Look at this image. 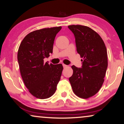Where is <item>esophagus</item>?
<instances>
[{"label":"esophagus","instance_id":"obj_1","mask_svg":"<svg viewBox=\"0 0 124 124\" xmlns=\"http://www.w3.org/2000/svg\"><path fill=\"white\" fill-rule=\"evenodd\" d=\"M62 65H63V68H66V67H67V65H65V64H62Z\"/></svg>","mask_w":124,"mask_h":124}]
</instances>
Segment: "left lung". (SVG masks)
I'll use <instances>...</instances> for the list:
<instances>
[{"label": "left lung", "mask_w": 124, "mask_h": 124, "mask_svg": "<svg viewBox=\"0 0 124 124\" xmlns=\"http://www.w3.org/2000/svg\"><path fill=\"white\" fill-rule=\"evenodd\" d=\"M75 38L78 53L82 58L81 68L73 65L69 78L74 93L87 99L95 95L103 85L108 67L107 51L101 37L86 26H68Z\"/></svg>", "instance_id": "obj_1"}]
</instances>
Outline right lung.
Listing matches in <instances>:
<instances>
[{"label": "right lung", "instance_id": "1", "mask_svg": "<svg viewBox=\"0 0 124 124\" xmlns=\"http://www.w3.org/2000/svg\"><path fill=\"white\" fill-rule=\"evenodd\" d=\"M61 26L44 28L28 34L21 41L17 60L23 82L36 98L44 99L55 93L60 80L62 64L44 63L53 53L54 39Z\"/></svg>", "mask_w": 124, "mask_h": 124}]
</instances>
